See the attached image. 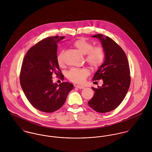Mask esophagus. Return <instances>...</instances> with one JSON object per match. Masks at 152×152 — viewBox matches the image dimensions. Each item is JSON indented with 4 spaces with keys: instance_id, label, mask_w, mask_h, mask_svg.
Masks as SVG:
<instances>
[{
    "instance_id": "34e87169",
    "label": "esophagus",
    "mask_w": 152,
    "mask_h": 152,
    "mask_svg": "<svg viewBox=\"0 0 152 152\" xmlns=\"http://www.w3.org/2000/svg\"><path fill=\"white\" fill-rule=\"evenodd\" d=\"M75 87V88H78V89H84V87H83V86H79V85H77Z\"/></svg>"
}]
</instances>
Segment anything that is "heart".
I'll use <instances>...</instances> for the list:
<instances>
[{
	"mask_svg": "<svg viewBox=\"0 0 152 152\" xmlns=\"http://www.w3.org/2000/svg\"><path fill=\"white\" fill-rule=\"evenodd\" d=\"M72 45L81 54L86 55V60L93 69H97L104 63L105 58L104 48L99 45L93 47V44L84 38L76 40ZM64 51H61L57 57V61L60 66L64 64ZM89 75V71L86 68H72L66 72V76L69 80L75 83H82Z\"/></svg>",
	"mask_w": 152,
	"mask_h": 152,
	"instance_id": "b5f03b06",
	"label": "heart"
}]
</instances>
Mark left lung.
<instances>
[{
	"mask_svg": "<svg viewBox=\"0 0 152 152\" xmlns=\"http://www.w3.org/2000/svg\"><path fill=\"white\" fill-rule=\"evenodd\" d=\"M92 37L100 40L105 58L92 78L102 79L104 84L92 88L95 94L88 105L98 112L105 113L116 108L125 98L130 87V68L125 53L114 40L101 34Z\"/></svg>",
	"mask_w": 152,
	"mask_h": 152,
	"instance_id": "1",
	"label": "left lung"
}]
</instances>
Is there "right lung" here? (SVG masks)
<instances>
[{
    "label": "right lung",
    "mask_w": 152,
    "mask_h": 152,
    "mask_svg": "<svg viewBox=\"0 0 152 152\" xmlns=\"http://www.w3.org/2000/svg\"><path fill=\"white\" fill-rule=\"evenodd\" d=\"M64 36L45 38L30 48L22 63L20 83L30 103L35 108L51 113L60 108L74 86L68 82L54 84L53 75H64L57 61V43Z\"/></svg>",
    "instance_id": "right-lung-1"
}]
</instances>
